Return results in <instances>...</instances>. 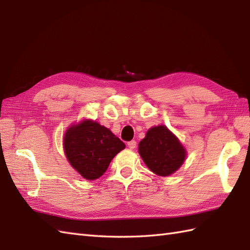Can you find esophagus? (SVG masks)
<instances>
[{
    "mask_svg": "<svg viewBox=\"0 0 250 250\" xmlns=\"http://www.w3.org/2000/svg\"><path fill=\"white\" fill-rule=\"evenodd\" d=\"M128 147L130 148V149H134V148L136 147V142L135 141H130L128 143Z\"/></svg>",
    "mask_w": 250,
    "mask_h": 250,
    "instance_id": "1",
    "label": "esophagus"
}]
</instances>
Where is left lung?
Here are the masks:
<instances>
[{
	"label": "left lung",
	"instance_id": "1",
	"mask_svg": "<svg viewBox=\"0 0 250 250\" xmlns=\"http://www.w3.org/2000/svg\"><path fill=\"white\" fill-rule=\"evenodd\" d=\"M139 152L148 168L159 176H168L176 172L187 155L182 143L166 125L148 130L140 142Z\"/></svg>",
	"mask_w": 250,
	"mask_h": 250
}]
</instances>
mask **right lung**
I'll use <instances>...</instances> for the list:
<instances>
[{
	"label": "right lung",
	"mask_w": 250,
	"mask_h": 250,
	"mask_svg": "<svg viewBox=\"0 0 250 250\" xmlns=\"http://www.w3.org/2000/svg\"><path fill=\"white\" fill-rule=\"evenodd\" d=\"M63 147L71 166L83 178L94 180L102 176L125 145L104 125L83 120L66 130Z\"/></svg>",
	"instance_id": "obj_1"
}]
</instances>
